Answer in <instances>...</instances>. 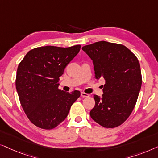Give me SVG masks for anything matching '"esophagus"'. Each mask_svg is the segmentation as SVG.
<instances>
[{
    "mask_svg": "<svg viewBox=\"0 0 158 158\" xmlns=\"http://www.w3.org/2000/svg\"><path fill=\"white\" fill-rule=\"evenodd\" d=\"M81 97H89V94H86L85 92H81Z\"/></svg>",
    "mask_w": 158,
    "mask_h": 158,
    "instance_id": "esophagus-1",
    "label": "esophagus"
}]
</instances>
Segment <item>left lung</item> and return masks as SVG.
Returning <instances> with one entry per match:
<instances>
[{
    "instance_id": "left-lung-1",
    "label": "left lung",
    "mask_w": 158,
    "mask_h": 158,
    "mask_svg": "<svg viewBox=\"0 0 158 158\" xmlns=\"http://www.w3.org/2000/svg\"><path fill=\"white\" fill-rule=\"evenodd\" d=\"M82 50L94 64L95 78H104L102 97L94 95L93 120L106 128L121 125L130 117L142 86L140 65L137 56L122 44L101 41Z\"/></svg>"
}]
</instances>
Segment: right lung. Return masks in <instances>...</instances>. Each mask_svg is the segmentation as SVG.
I'll use <instances>...</instances> for the list:
<instances>
[{
    "instance_id": "add662e5",
    "label": "right lung",
    "mask_w": 158,
    "mask_h": 158,
    "mask_svg": "<svg viewBox=\"0 0 158 158\" xmlns=\"http://www.w3.org/2000/svg\"><path fill=\"white\" fill-rule=\"evenodd\" d=\"M81 46H46L28 52L17 69L15 87L26 116L38 127L52 130L66 118L79 91L59 89V77Z\"/></svg>"
}]
</instances>
